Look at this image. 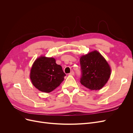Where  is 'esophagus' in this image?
<instances>
[{
  "label": "esophagus",
  "mask_w": 133,
  "mask_h": 133,
  "mask_svg": "<svg viewBox=\"0 0 133 133\" xmlns=\"http://www.w3.org/2000/svg\"><path fill=\"white\" fill-rule=\"evenodd\" d=\"M70 75H74V72L73 71H71L70 73H69Z\"/></svg>",
  "instance_id": "34e87169"
}]
</instances>
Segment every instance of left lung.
Wrapping results in <instances>:
<instances>
[{
  "label": "left lung",
  "instance_id": "left-lung-1",
  "mask_svg": "<svg viewBox=\"0 0 133 133\" xmlns=\"http://www.w3.org/2000/svg\"><path fill=\"white\" fill-rule=\"evenodd\" d=\"M80 82L90 90H99L107 83L111 70L108 63L98 51H94L80 59Z\"/></svg>",
  "mask_w": 133,
  "mask_h": 133
}]
</instances>
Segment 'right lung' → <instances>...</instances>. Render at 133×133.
Listing matches in <instances>:
<instances>
[{"label":"right lung","instance_id":"obj_1","mask_svg":"<svg viewBox=\"0 0 133 133\" xmlns=\"http://www.w3.org/2000/svg\"><path fill=\"white\" fill-rule=\"evenodd\" d=\"M30 75L36 88L43 92H50L60 85L66 74L62 67L56 64L54 58L41 57L34 63Z\"/></svg>","mask_w":133,"mask_h":133}]
</instances>
